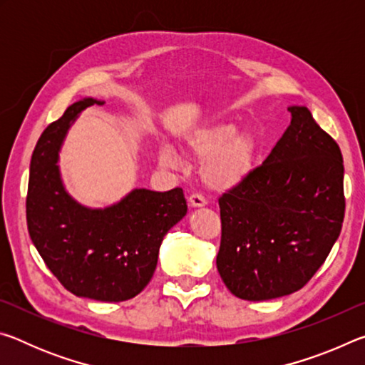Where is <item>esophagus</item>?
Returning a JSON list of instances; mask_svg holds the SVG:
<instances>
[{"mask_svg":"<svg viewBox=\"0 0 365 365\" xmlns=\"http://www.w3.org/2000/svg\"><path fill=\"white\" fill-rule=\"evenodd\" d=\"M188 205H190V207H202V206H206V200H205V196L193 193L188 197Z\"/></svg>","mask_w":365,"mask_h":365,"instance_id":"obj_1","label":"esophagus"}]
</instances>
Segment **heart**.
<instances>
[{"mask_svg": "<svg viewBox=\"0 0 365 365\" xmlns=\"http://www.w3.org/2000/svg\"><path fill=\"white\" fill-rule=\"evenodd\" d=\"M182 148L188 158L202 163L201 178L207 188L228 191L238 188L252 174L259 141L248 130L238 132L230 122H212L188 133ZM159 163L164 168L178 165L174 148L160 146Z\"/></svg>", "mask_w": 365, "mask_h": 365, "instance_id": "heart-1", "label": "heart"}]
</instances>
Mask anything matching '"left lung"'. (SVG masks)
I'll return each mask as SVG.
<instances>
[{"instance_id":"8db88e82","label":"left lung","mask_w":365,"mask_h":365,"mask_svg":"<svg viewBox=\"0 0 365 365\" xmlns=\"http://www.w3.org/2000/svg\"><path fill=\"white\" fill-rule=\"evenodd\" d=\"M238 188L219 197L217 270L246 301L298 292L325 262L344 217L343 158L306 106Z\"/></svg>"}]
</instances>
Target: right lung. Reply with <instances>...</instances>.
Masks as SVG:
<instances>
[{
    "instance_id": "obj_1",
    "label": "right lung",
    "mask_w": 365,
    "mask_h": 365,
    "mask_svg": "<svg viewBox=\"0 0 365 365\" xmlns=\"http://www.w3.org/2000/svg\"><path fill=\"white\" fill-rule=\"evenodd\" d=\"M104 101L83 98L49 123L36 143L27 191V227L43 261L66 289L96 301L137 296L156 270L160 243L187 214L183 190L135 188L104 209L82 206L67 193L59 151L78 114Z\"/></svg>"
}]
</instances>
